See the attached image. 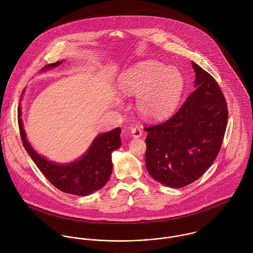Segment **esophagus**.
I'll list each match as a JSON object with an SVG mask.
<instances>
[{
  "instance_id": "obj_1",
  "label": "esophagus",
  "mask_w": 253,
  "mask_h": 253,
  "mask_svg": "<svg viewBox=\"0 0 253 253\" xmlns=\"http://www.w3.org/2000/svg\"><path fill=\"white\" fill-rule=\"evenodd\" d=\"M130 132H131V136L133 138H140L142 136V134H143L142 129L140 127H133Z\"/></svg>"
}]
</instances>
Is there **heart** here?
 Returning <instances> with one entry per match:
<instances>
[{"label":"heart","mask_w":253,"mask_h":253,"mask_svg":"<svg viewBox=\"0 0 253 253\" xmlns=\"http://www.w3.org/2000/svg\"><path fill=\"white\" fill-rule=\"evenodd\" d=\"M180 70L156 61H145L125 70L117 87L125 96L137 97V109L146 118L160 120L177 106L184 90Z\"/></svg>","instance_id":"obj_1"}]
</instances>
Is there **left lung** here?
<instances>
[{"label": "left lung", "mask_w": 253, "mask_h": 253, "mask_svg": "<svg viewBox=\"0 0 253 253\" xmlns=\"http://www.w3.org/2000/svg\"><path fill=\"white\" fill-rule=\"evenodd\" d=\"M196 90L167 121L145 128L146 166L152 178L183 188L205 173L223 143L228 108L215 79L192 61Z\"/></svg>", "instance_id": "left-lung-1"}]
</instances>
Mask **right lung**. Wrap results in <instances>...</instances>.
<instances>
[{
    "label": "right lung",
    "mask_w": 253,
    "mask_h": 253,
    "mask_svg": "<svg viewBox=\"0 0 253 253\" xmlns=\"http://www.w3.org/2000/svg\"><path fill=\"white\" fill-rule=\"evenodd\" d=\"M62 62L63 60H59L48 64L41 71L56 67ZM18 126L26 152L44 176L59 191L86 197L99 191L107 183L112 172L111 153L121 146V129L119 127L99 134L89 149L78 159L69 163H56L39 154L29 144L23 128L20 104L18 106Z\"/></svg>",
    "instance_id": "add662e5"
}]
</instances>
